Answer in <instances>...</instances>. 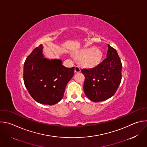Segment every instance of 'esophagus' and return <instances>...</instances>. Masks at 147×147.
<instances>
[{
	"instance_id": "34e87169",
	"label": "esophagus",
	"mask_w": 147,
	"mask_h": 147,
	"mask_svg": "<svg viewBox=\"0 0 147 147\" xmlns=\"http://www.w3.org/2000/svg\"><path fill=\"white\" fill-rule=\"evenodd\" d=\"M75 73H80L81 71V69L78 66H76L75 67V70H74Z\"/></svg>"
}]
</instances>
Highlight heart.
Masks as SVG:
<instances>
[{"instance_id":"heart-1","label":"heart","mask_w":147,"mask_h":147,"mask_svg":"<svg viewBox=\"0 0 147 147\" xmlns=\"http://www.w3.org/2000/svg\"><path fill=\"white\" fill-rule=\"evenodd\" d=\"M77 55L81 59V64L88 68L96 67L100 64L103 59L102 51L94 47L82 49Z\"/></svg>"}]
</instances>
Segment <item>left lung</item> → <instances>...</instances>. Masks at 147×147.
I'll use <instances>...</instances> for the list:
<instances>
[{
	"instance_id": "left-lung-1",
	"label": "left lung",
	"mask_w": 147,
	"mask_h": 147,
	"mask_svg": "<svg viewBox=\"0 0 147 147\" xmlns=\"http://www.w3.org/2000/svg\"><path fill=\"white\" fill-rule=\"evenodd\" d=\"M122 68L116 50L108 44L107 58L96 67L81 70L85 78L84 90L88 98L99 102L112 97L121 82Z\"/></svg>"
}]
</instances>
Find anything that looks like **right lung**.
<instances>
[{"mask_svg": "<svg viewBox=\"0 0 147 147\" xmlns=\"http://www.w3.org/2000/svg\"><path fill=\"white\" fill-rule=\"evenodd\" d=\"M42 44L27 57L24 66V81L37 102L54 105L62 99L67 83L74 76V67L67 68L60 59L44 58Z\"/></svg>", "mask_w": 147, "mask_h": 147, "instance_id": "add662e5", "label": "right lung"}]
</instances>
